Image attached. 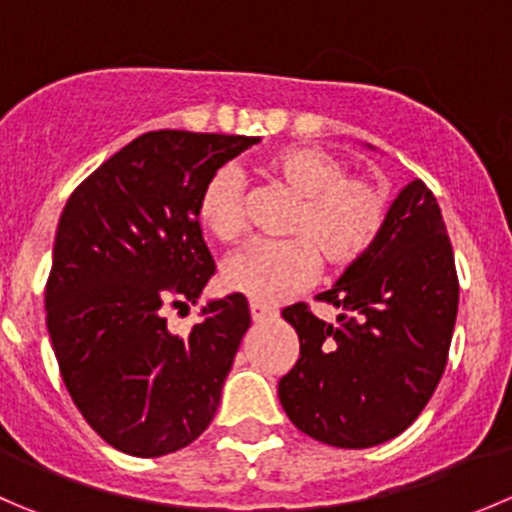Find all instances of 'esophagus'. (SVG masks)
Returning a JSON list of instances; mask_svg holds the SVG:
<instances>
[{
    "instance_id": "obj_1",
    "label": "esophagus",
    "mask_w": 512,
    "mask_h": 512,
    "mask_svg": "<svg viewBox=\"0 0 512 512\" xmlns=\"http://www.w3.org/2000/svg\"><path fill=\"white\" fill-rule=\"evenodd\" d=\"M250 315L255 322H262V320H270V317H277V310L272 305H265V302H257L252 300L250 302Z\"/></svg>"
}]
</instances>
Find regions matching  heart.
Returning a JSON list of instances; mask_svg holds the SVG:
<instances>
[{
    "mask_svg": "<svg viewBox=\"0 0 512 512\" xmlns=\"http://www.w3.org/2000/svg\"><path fill=\"white\" fill-rule=\"evenodd\" d=\"M265 175L295 195L297 210L285 242H252L227 257L222 282L257 302H280L307 287L320 270L342 272L370 255L388 225L390 197L377 180L347 175L335 152L290 145L272 152ZM197 217L220 242H237L247 230L245 182L232 167H220L200 192Z\"/></svg>",
    "mask_w": 512,
    "mask_h": 512,
    "instance_id": "1",
    "label": "heart"
}]
</instances>
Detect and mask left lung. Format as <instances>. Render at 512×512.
Masks as SVG:
<instances>
[{
    "label": "left lung",
    "instance_id": "1",
    "mask_svg": "<svg viewBox=\"0 0 512 512\" xmlns=\"http://www.w3.org/2000/svg\"><path fill=\"white\" fill-rule=\"evenodd\" d=\"M458 295L438 200L413 180L395 197L370 255L317 295L340 307L337 325L305 302L282 310L300 337V360L277 385L292 425L350 450L408 430L445 372Z\"/></svg>",
    "mask_w": 512,
    "mask_h": 512
}]
</instances>
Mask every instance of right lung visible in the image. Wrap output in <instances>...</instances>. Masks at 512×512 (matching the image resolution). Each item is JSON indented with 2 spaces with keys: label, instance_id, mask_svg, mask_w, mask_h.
<instances>
[{
  "label": "right lung",
  "instance_id": "right-lung-1",
  "mask_svg": "<svg viewBox=\"0 0 512 512\" xmlns=\"http://www.w3.org/2000/svg\"><path fill=\"white\" fill-rule=\"evenodd\" d=\"M260 137L157 130L92 172L64 205L44 307L59 372L94 433L135 458L200 438L220 405L250 305L210 300L190 335L167 305H195L215 260L197 202L205 182Z\"/></svg>",
  "mask_w": 512,
  "mask_h": 512
}]
</instances>
